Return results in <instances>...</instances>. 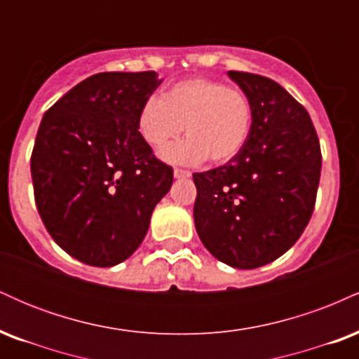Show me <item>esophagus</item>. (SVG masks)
Wrapping results in <instances>:
<instances>
[{"mask_svg": "<svg viewBox=\"0 0 359 359\" xmlns=\"http://www.w3.org/2000/svg\"><path fill=\"white\" fill-rule=\"evenodd\" d=\"M192 174L189 170H182V168H175L174 177L175 179H185V177H191Z\"/></svg>", "mask_w": 359, "mask_h": 359, "instance_id": "1", "label": "esophagus"}]
</instances>
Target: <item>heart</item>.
Wrapping results in <instances>:
<instances>
[{"label":"heart","mask_w":359,"mask_h":359,"mask_svg":"<svg viewBox=\"0 0 359 359\" xmlns=\"http://www.w3.org/2000/svg\"><path fill=\"white\" fill-rule=\"evenodd\" d=\"M253 102L245 90L208 77H191L151 96L138 111L137 126L150 147L167 145L182 133V142L167 147V162L196 165L209 156L224 163L245 148L253 130Z\"/></svg>","instance_id":"b5f03b06"}]
</instances>
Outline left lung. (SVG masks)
Returning <instances> with one entry per match:
<instances>
[{
    "label": "left lung",
    "instance_id": "8db88e82",
    "mask_svg": "<svg viewBox=\"0 0 359 359\" xmlns=\"http://www.w3.org/2000/svg\"><path fill=\"white\" fill-rule=\"evenodd\" d=\"M228 76L253 102V130L226 165L194 174V222L212 257L251 270L282 257L306 229L320 179V145L307 109L258 74Z\"/></svg>",
    "mask_w": 359,
    "mask_h": 359
}]
</instances>
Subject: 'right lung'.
<instances>
[{"label": "right lung", "mask_w": 359, "mask_h": 359, "mask_svg": "<svg viewBox=\"0 0 359 359\" xmlns=\"http://www.w3.org/2000/svg\"><path fill=\"white\" fill-rule=\"evenodd\" d=\"M160 82L154 71L94 74L40 123L32 151L36 209L53 241L86 265L130 258L174 182L137 126Z\"/></svg>", "instance_id": "obj_1"}]
</instances>
